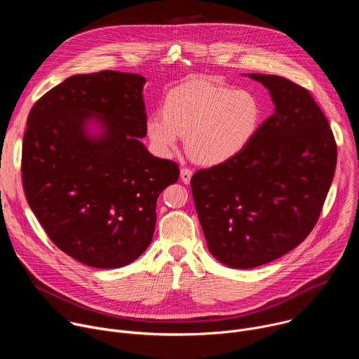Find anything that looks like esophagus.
Listing matches in <instances>:
<instances>
[{
	"label": "esophagus",
	"instance_id": "obj_1",
	"mask_svg": "<svg viewBox=\"0 0 359 359\" xmlns=\"http://www.w3.org/2000/svg\"><path fill=\"white\" fill-rule=\"evenodd\" d=\"M191 169H189V168H182L180 169V179H182V182L183 183H189L190 182V177H191Z\"/></svg>",
	"mask_w": 359,
	"mask_h": 359
}]
</instances>
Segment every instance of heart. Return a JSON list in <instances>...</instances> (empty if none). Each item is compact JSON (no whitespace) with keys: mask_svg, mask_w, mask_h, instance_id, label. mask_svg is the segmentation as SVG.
Listing matches in <instances>:
<instances>
[{"mask_svg":"<svg viewBox=\"0 0 359 359\" xmlns=\"http://www.w3.org/2000/svg\"><path fill=\"white\" fill-rule=\"evenodd\" d=\"M259 116L260 107L250 92L196 79L166 95L163 114L147 121V135L163 153L176 147L179 135H186L190 155L197 162L216 165L244 147Z\"/></svg>","mask_w":359,"mask_h":359,"instance_id":"obj_1","label":"heart"}]
</instances>
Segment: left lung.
I'll use <instances>...</instances> for the list:
<instances>
[{
  "instance_id": "8db88e82",
  "label": "left lung",
  "mask_w": 359,
  "mask_h": 359,
  "mask_svg": "<svg viewBox=\"0 0 359 359\" xmlns=\"http://www.w3.org/2000/svg\"><path fill=\"white\" fill-rule=\"evenodd\" d=\"M248 76L270 90L274 114L234 156L190 180L209 250L233 269L263 266L302 243L337 165L335 137L313 93L278 75Z\"/></svg>"
}]
</instances>
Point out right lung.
Returning a JSON list of instances; mask_svg holds the SVG:
<instances>
[{
	"label": "right lung",
	"instance_id": "right-lung-1",
	"mask_svg": "<svg viewBox=\"0 0 359 359\" xmlns=\"http://www.w3.org/2000/svg\"><path fill=\"white\" fill-rule=\"evenodd\" d=\"M137 74L74 75L32 107L22 140L24 193L39 224L60 250L95 269L128 266L147 248L159 194L179 166L155 158ZM97 117L104 136L84 133Z\"/></svg>",
	"mask_w": 359,
	"mask_h": 359
}]
</instances>
